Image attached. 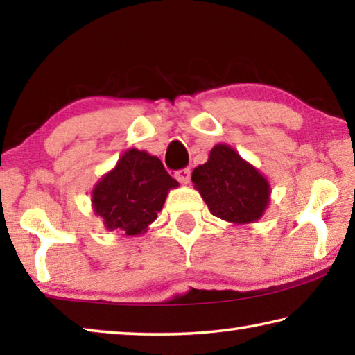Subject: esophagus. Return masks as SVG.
<instances>
[{
	"mask_svg": "<svg viewBox=\"0 0 355 355\" xmlns=\"http://www.w3.org/2000/svg\"><path fill=\"white\" fill-rule=\"evenodd\" d=\"M175 177L180 183L183 184H188L189 180H191V171L189 169H180L175 172Z\"/></svg>",
	"mask_w": 355,
	"mask_h": 355,
	"instance_id": "obj_1",
	"label": "esophagus"
}]
</instances>
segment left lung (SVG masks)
Masks as SVG:
<instances>
[{"label": "left lung", "mask_w": 355, "mask_h": 355, "mask_svg": "<svg viewBox=\"0 0 355 355\" xmlns=\"http://www.w3.org/2000/svg\"><path fill=\"white\" fill-rule=\"evenodd\" d=\"M191 180L211 214L232 224L260 219L271 196L268 180L225 144L211 148L208 161L192 171Z\"/></svg>", "instance_id": "1"}]
</instances>
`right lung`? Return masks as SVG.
I'll return each mask as SVG.
<instances>
[{
  "mask_svg": "<svg viewBox=\"0 0 355 355\" xmlns=\"http://www.w3.org/2000/svg\"><path fill=\"white\" fill-rule=\"evenodd\" d=\"M177 186L156 156L130 148L95 184L92 207L107 230L141 235L163 209L167 192Z\"/></svg>",
  "mask_w": 355,
  "mask_h": 355,
  "instance_id": "add662e5",
  "label": "right lung"
}]
</instances>
